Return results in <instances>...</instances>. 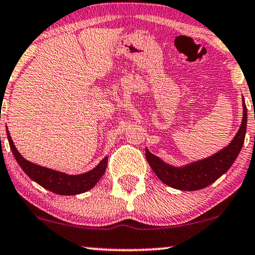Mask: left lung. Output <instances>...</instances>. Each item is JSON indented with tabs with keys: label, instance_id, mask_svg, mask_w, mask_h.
Returning a JSON list of instances; mask_svg holds the SVG:
<instances>
[{
	"label": "left lung",
	"instance_id": "obj_1",
	"mask_svg": "<svg viewBox=\"0 0 255 255\" xmlns=\"http://www.w3.org/2000/svg\"><path fill=\"white\" fill-rule=\"evenodd\" d=\"M243 121L232 141L216 154L182 167L170 166L146 148L145 155L155 175L167 186L180 190H200L228 172L243 147L246 134L247 108L243 99Z\"/></svg>",
	"mask_w": 255,
	"mask_h": 255
}]
</instances>
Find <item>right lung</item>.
<instances>
[{
    "mask_svg": "<svg viewBox=\"0 0 255 255\" xmlns=\"http://www.w3.org/2000/svg\"><path fill=\"white\" fill-rule=\"evenodd\" d=\"M6 134H8L9 145L12 151V154L15 156L16 161L18 162V165L22 167L24 173L34 182L40 184L45 189L50 190L54 194L76 195L85 193V191L92 189L106 172L108 156H106L94 169L87 173L79 174V175H67V174L58 172V170L36 165V163L27 161L26 159H24L20 155V153L17 151L15 145H13L9 131H6Z\"/></svg>",
    "mask_w": 255,
    "mask_h": 255,
    "instance_id": "obj_1",
    "label": "right lung"
}]
</instances>
